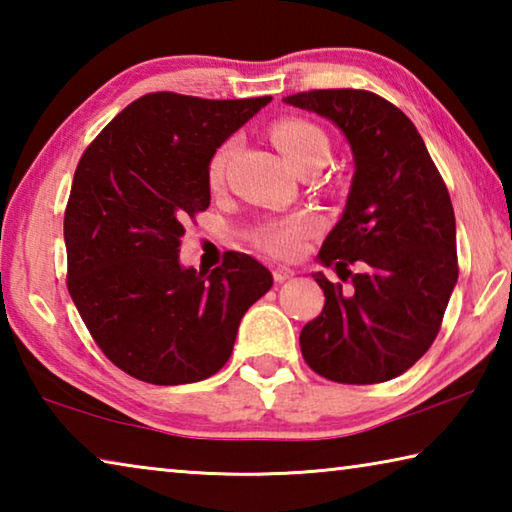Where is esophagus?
<instances>
[{"label":"esophagus","instance_id":"1","mask_svg":"<svg viewBox=\"0 0 512 512\" xmlns=\"http://www.w3.org/2000/svg\"><path fill=\"white\" fill-rule=\"evenodd\" d=\"M293 275H296V271H293V268H289V266H275L273 268L275 282H284V280H289V277H293Z\"/></svg>","mask_w":512,"mask_h":512}]
</instances>
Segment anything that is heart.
I'll use <instances>...</instances> for the list:
<instances>
[{"label": "heart", "instance_id": "1", "mask_svg": "<svg viewBox=\"0 0 512 512\" xmlns=\"http://www.w3.org/2000/svg\"><path fill=\"white\" fill-rule=\"evenodd\" d=\"M271 140L282 151L293 167L311 158H327L329 142L325 133L316 124L302 117H280L271 124ZM237 151V140H225L214 149L207 160V183L212 189H219L225 180V171L232 155ZM320 228V219L314 212H298L284 219H268L257 223L250 230V241L275 257H296L309 235Z\"/></svg>", "mask_w": 512, "mask_h": 512}]
</instances>
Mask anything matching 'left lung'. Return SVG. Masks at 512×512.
I'll use <instances>...</instances> for the list:
<instances>
[{"mask_svg":"<svg viewBox=\"0 0 512 512\" xmlns=\"http://www.w3.org/2000/svg\"><path fill=\"white\" fill-rule=\"evenodd\" d=\"M284 101L332 119L354 155L345 212L318 253L353 282L343 288L314 275L325 307L302 327V357L339 384L400 377L431 348L458 280L445 180L413 121L375 92L309 90Z\"/></svg>","mask_w":512,"mask_h":512,"instance_id":"8db88e82","label":"left lung"}]
</instances>
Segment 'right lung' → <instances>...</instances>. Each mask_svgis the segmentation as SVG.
Masks as SVG:
<instances>
[{
    "label": "right lung",
    "instance_id": "add662e5",
    "mask_svg": "<svg viewBox=\"0 0 512 512\" xmlns=\"http://www.w3.org/2000/svg\"><path fill=\"white\" fill-rule=\"evenodd\" d=\"M268 101L144 94L81 155L65 207L67 291L126 375L155 386L212 377L273 287L235 250L212 273L178 262L185 225L210 207L207 160Z\"/></svg>",
    "mask_w": 512,
    "mask_h": 512
}]
</instances>
